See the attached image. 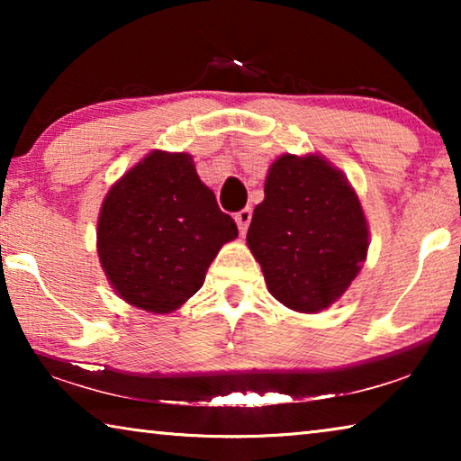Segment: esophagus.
I'll return each mask as SVG.
<instances>
[{
  "label": "esophagus",
  "mask_w": 461,
  "mask_h": 461,
  "mask_svg": "<svg viewBox=\"0 0 461 461\" xmlns=\"http://www.w3.org/2000/svg\"><path fill=\"white\" fill-rule=\"evenodd\" d=\"M249 221H252V209H249V207L241 209V212L236 213V223H238V230H240L241 233H246Z\"/></svg>",
  "instance_id": "obj_1"
}]
</instances>
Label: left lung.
<instances>
[{
    "mask_svg": "<svg viewBox=\"0 0 461 461\" xmlns=\"http://www.w3.org/2000/svg\"><path fill=\"white\" fill-rule=\"evenodd\" d=\"M246 241L276 301L319 313L360 272L368 223L341 170L319 154H283L268 170Z\"/></svg>",
    "mask_w": 461,
    "mask_h": 461,
    "instance_id": "8db88e82",
    "label": "left lung"
}]
</instances>
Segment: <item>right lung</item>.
Wrapping results in <instances>:
<instances>
[{
  "instance_id": "1",
  "label": "right lung",
  "mask_w": 461,
  "mask_h": 461,
  "mask_svg": "<svg viewBox=\"0 0 461 461\" xmlns=\"http://www.w3.org/2000/svg\"><path fill=\"white\" fill-rule=\"evenodd\" d=\"M238 225L201 183L193 156L154 150L104 199L97 221L101 268L123 301L170 313L199 291L209 264Z\"/></svg>"
}]
</instances>
